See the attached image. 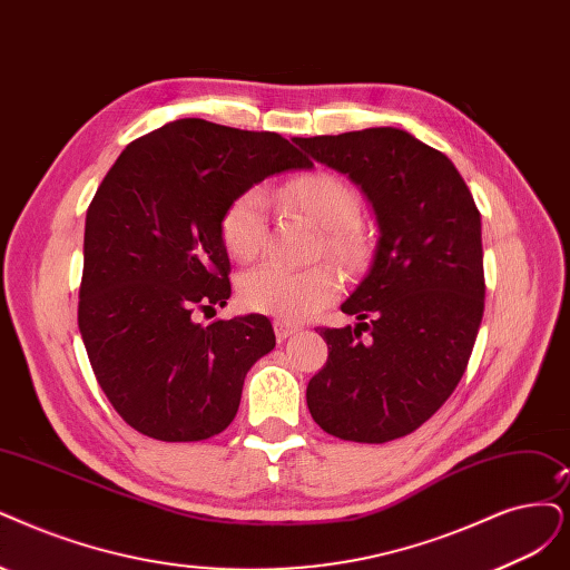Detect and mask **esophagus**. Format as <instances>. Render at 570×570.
<instances>
[{
    "label": "esophagus",
    "mask_w": 570,
    "mask_h": 570,
    "mask_svg": "<svg viewBox=\"0 0 570 570\" xmlns=\"http://www.w3.org/2000/svg\"><path fill=\"white\" fill-rule=\"evenodd\" d=\"M298 331H301L298 326H293L288 322H282V320L274 322V335H277V341H286V338H291V335H296Z\"/></svg>",
    "instance_id": "esophagus-1"
}]
</instances>
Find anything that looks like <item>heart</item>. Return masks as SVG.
I'll return each instance as SVG.
<instances>
[{
  "instance_id": "heart-1",
  "label": "heart",
  "mask_w": 570,
  "mask_h": 570,
  "mask_svg": "<svg viewBox=\"0 0 570 570\" xmlns=\"http://www.w3.org/2000/svg\"><path fill=\"white\" fill-rule=\"evenodd\" d=\"M282 199L324 227V246L331 256L350 267L364 261L366 239L356 223L360 199L345 180L322 171L298 176L282 187ZM220 232L235 258L250 261L258 256L267 242V197L263 189H246L232 202ZM341 286V274L333 265L288 267L263 263L242 277L239 301L244 307L282 322H303L338 298Z\"/></svg>"
}]
</instances>
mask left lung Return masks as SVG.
I'll use <instances>...</instances> for the list:
<instances>
[{
	"label": "left lung",
	"mask_w": 570,
	"mask_h": 570,
	"mask_svg": "<svg viewBox=\"0 0 570 570\" xmlns=\"http://www.w3.org/2000/svg\"><path fill=\"white\" fill-rule=\"evenodd\" d=\"M362 189L377 242L341 305L356 324L322 328L326 366L307 385L324 432L385 444L430 420L468 368L483 317L481 216L453 161L394 126L293 138Z\"/></svg>",
	"instance_id": "obj_1"
}]
</instances>
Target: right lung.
<instances>
[{"instance_id":"obj_1","label":"right lung","mask_w":570,"mask_h":570,"mask_svg":"<svg viewBox=\"0 0 570 570\" xmlns=\"http://www.w3.org/2000/svg\"><path fill=\"white\" fill-rule=\"evenodd\" d=\"M312 166L279 134L176 119L126 145L102 178L77 320L98 385L140 434L202 441L235 420L274 331L263 314L195 320L232 293L223 216L253 185Z\"/></svg>"}]
</instances>
